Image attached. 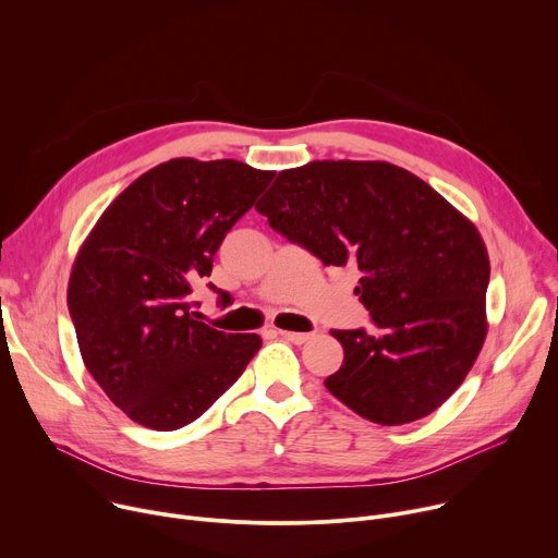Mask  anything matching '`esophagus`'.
Masks as SVG:
<instances>
[{
  "label": "esophagus",
  "instance_id": "34e87169",
  "mask_svg": "<svg viewBox=\"0 0 558 558\" xmlns=\"http://www.w3.org/2000/svg\"><path fill=\"white\" fill-rule=\"evenodd\" d=\"M286 341H290V343H296V345H301V343H305V341H311V332H292V330H277Z\"/></svg>",
  "mask_w": 558,
  "mask_h": 558
}]
</instances>
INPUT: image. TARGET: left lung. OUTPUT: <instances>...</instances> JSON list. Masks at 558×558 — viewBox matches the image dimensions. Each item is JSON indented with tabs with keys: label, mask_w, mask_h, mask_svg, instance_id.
I'll list each match as a JSON object with an SVG mask.
<instances>
[{
	"label": "left lung",
	"mask_w": 558,
	"mask_h": 558,
	"mask_svg": "<svg viewBox=\"0 0 558 558\" xmlns=\"http://www.w3.org/2000/svg\"><path fill=\"white\" fill-rule=\"evenodd\" d=\"M272 230L326 266L359 270L375 328L332 330L343 365L326 388L359 416L401 425L463 384L485 341V243L454 206L388 161L281 170L257 204Z\"/></svg>",
	"instance_id": "left-lung-1"
}]
</instances>
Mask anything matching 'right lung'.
I'll use <instances>...</instances> for the list:
<instances>
[{
  "label": "right lung",
  "mask_w": 558,
  "mask_h": 558,
  "mask_svg": "<svg viewBox=\"0 0 558 558\" xmlns=\"http://www.w3.org/2000/svg\"><path fill=\"white\" fill-rule=\"evenodd\" d=\"M272 177L234 159H170L135 179L84 241L69 281L80 352L108 399L140 425L170 432L193 423L262 348L259 335L199 322L191 294Z\"/></svg>",
  "instance_id": "obj_1"
}]
</instances>
